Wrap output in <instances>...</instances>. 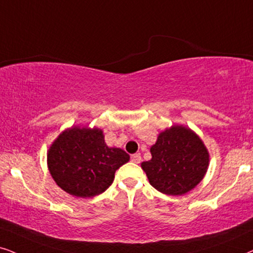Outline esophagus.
<instances>
[{"label":"esophagus","mask_w":253,"mask_h":253,"mask_svg":"<svg viewBox=\"0 0 253 253\" xmlns=\"http://www.w3.org/2000/svg\"><path fill=\"white\" fill-rule=\"evenodd\" d=\"M140 160H142V157H140V153H134V155L131 156V162L134 164H139Z\"/></svg>","instance_id":"34e87169"}]
</instances>
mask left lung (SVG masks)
<instances>
[{"instance_id": "8db88e82", "label": "left lung", "mask_w": 253, "mask_h": 253, "mask_svg": "<svg viewBox=\"0 0 253 253\" xmlns=\"http://www.w3.org/2000/svg\"><path fill=\"white\" fill-rule=\"evenodd\" d=\"M152 159L142 163L147 179L157 191L182 195L192 191L205 176L209 155L191 129L174 126L158 136L151 147Z\"/></svg>"}]
</instances>
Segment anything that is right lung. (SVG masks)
<instances>
[{"mask_svg": "<svg viewBox=\"0 0 253 253\" xmlns=\"http://www.w3.org/2000/svg\"><path fill=\"white\" fill-rule=\"evenodd\" d=\"M129 159L126 151L107 146L100 129L75 126L52 144L47 165L61 189L79 198H91L106 191L116 169Z\"/></svg>", "mask_w": 253, "mask_h": 253, "instance_id": "1", "label": "right lung"}]
</instances>
